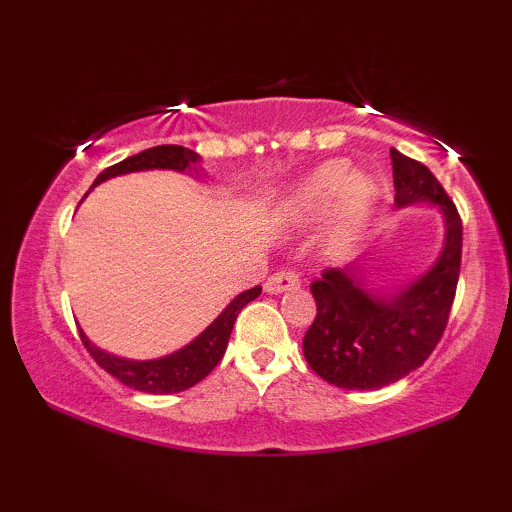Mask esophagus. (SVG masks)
Masks as SVG:
<instances>
[{
  "label": "esophagus",
  "mask_w": 512,
  "mask_h": 512,
  "mask_svg": "<svg viewBox=\"0 0 512 512\" xmlns=\"http://www.w3.org/2000/svg\"><path fill=\"white\" fill-rule=\"evenodd\" d=\"M298 287H300L298 273L293 271V268H280V271H275L271 277H268L264 284V291L266 293H284V291H291Z\"/></svg>",
  "instance_id": "34e87169"
}]
</instances>
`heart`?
<instances>
[{
  "instance_id": "b5f03b06",
  "label": "heart",
  "mask_w": 512,
  "mask_h": 512,
  "mask_svg": "<svg viewBox=\"0 0 512 512\" xmlns=\"http://www.w3.org/2000/svg\"><path fill=\"white\" fill-rule=\"evenodd\" d=\"M348 171V160H329L293 192V207L300 214H318L334 201V221L341 237H350L361 228L379 196L375 178L361 171Z\"/></svg>"
}]
</instances>
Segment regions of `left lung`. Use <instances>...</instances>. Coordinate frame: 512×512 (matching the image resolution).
Masks as SVG:
<instances>
[{
  "instance_id": "8db88e82",
  "label": "left lung",
  "mask_w": 512,
  "mask_h": 512,
  "mask_svg": "<svg viewBox=\"0 0 512 512\" xmlns=\"http://www.w3.org/2000/svg\"><path fill=\"white\" fill-rule=\"evenodd\" d=\"M395 205L429 203L445 219V246L429 271L397 291L366 289L359 266L325 268L311 284L316 318L302 352L309 368L348 391H372L420 368L443 336L461 273L463 223L422 162L391 149Z\"/></svg>"
}]
</instances>
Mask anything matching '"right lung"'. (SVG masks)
<instances>
[{
  "label": "right lung",
  "mask_w": 512,
  "mask_h": 512,
  "mask_svg": "<svg viewBox=\"0 0 512 512\" xmlns=\"http://www.w3.org/2000/svg\"><path fill=\"white\" fill-rule=\"evenodd\" d=\"M198 160H201V155L194 153L192 149H185V146H176V144L153 146V149H146L142 153L131 155V158L112 164L108 169H103L97 176V180H94L92 187L101 185L103 180L108 178L124 176V173H133V171H149V169L187 171L192 169V164H196ZM259 293H262V287L239 293V296L221 311L219 318H216L210 327L203 329L192 343H187L185 348H180L160 359L131 361V359L115 357V354L99 350L97 345L83 334V329H79L81 341L85 345V350L92 354V359L97 361L103 370L110 372L112 377H117L121 384L131 386L135 391L153 393V395L180 393L198 384V381L205 379L214 370L216 363H219L225 354V348H228L230 332L232 327H235L239 311L244 309L250 300H255Z\"/></svg>",
  "instance_id": "right-lung-1"
}]
</instances>
